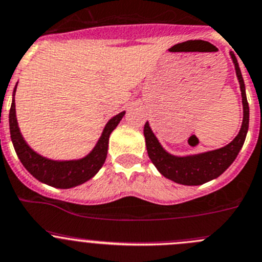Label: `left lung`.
<instances>
[{"instance_id": "8db88e82", "label": "left lung", "mask_w": 262, "mask_h": 262, "mask_svg": "<svg viewBox=\"0 0 262 262\" xmlns=\"http://www.w3.org/2000/svg\"><path fill=\"white\" fill-rule=\"evenodd\" d=\"M231 58H233V62L235 64L236 77H238L239 84H241L242 102H243V123H242V128L238 136L229 145L219 148V150L194 156H186V158H178V156H173L168 154L167 151H164L156 137L154 136L148 123H146L143 134H145L146 138L147 154L154 165L158 168L159 172L164 177L181 183V185L196 186V185H202V183L208 182V181L221 176L227 168L233 164V161L238 156L239 151H241L242 146L246 141L247 132H248L249 107L246 97V86H244L238 60H236L234 54H231Z\"/></svg>"}]
</instances>
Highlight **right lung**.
<instances>
[{
    "label": "right lung",
    "mask_w": 262,
    "mask_h": 262,
    "mask_svg": "<svg viewBox=\"0 0 262 262\" xmlns=\"http://www.w3.org/2000/svg\"><path fill=\"white\" fill-rule=\"evenodd\" d=\"M15 89H14V93H15ZM124 114L125 112H120L119 115H116V116L110 120L107 125L104 126L103 133H102L101 138L95 145L94 150L88 156L80 159V160H49V159L42 158V156L32 150L26 143L18 128V121H16L15 115V101L14 99L9 114L10 134H11V141H13L16 155L20 159L21 164L26 167V169L33 177L53 187L70 189V187H75L77 185L86 182L98 170L101 169L107 156L110 134L116 128L117 124L120 123V120L123 119Z\"/></svg>",
    "instance_id": "add662e5"
}]
</instances>
